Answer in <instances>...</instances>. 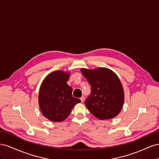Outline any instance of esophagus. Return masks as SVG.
Listing matches in <instances>:
<instances>
[{
  "label": "esophagus",
  "instance_id": "34e87169",
  "mask_svg": "<svg viewBox=\"0 0 159 159\" xmlns=\"http://www.w3.org/2000/svg\"><path fill=\"white\" fill-rule=\"evenodd\" d=\"M80 100H81V102H84V100H85V97H84V96H82V97L80 98Z\"/></svg>",
  "mask_w": 159,
  "mask_h": 159
}]
</instances>
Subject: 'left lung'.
<instances>
[{
	"label": "left lung",
	"mask_w": 159,
	"mask_h": 159,
	"mask_svg": "<svg viewBox=\"0 0 159 159\" xmlns=\"http://www.w3.org/2000/svg\"><path fill=\"white\" fill-rule=\"evenodd\" d=\"M81 71L91 85V94L85 102L88 110L101 120L116 117L124 103V91L118 76L106 68H81Z\"/></svg>",
	"instance_id": "obj_1"
}]
</instances>
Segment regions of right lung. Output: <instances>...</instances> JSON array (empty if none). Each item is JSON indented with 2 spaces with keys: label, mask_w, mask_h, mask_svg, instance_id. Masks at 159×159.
Instances as JSON below:
<instances>
[{
  "label": "right lung",
  "mask_w": 159,
  "mask_h": 159,
  "mask_svg": "<svg viewBox=\"0 0 159 159\" xmlns=\"http://www.w3.org/2000/svg\"><path fill=\"white\" fill-rule=\"evenodd\" d=\"M69 78L68 72L55 71L48 75L41 84L38 97L40 109L51 121H64L75 104L81 102L72 95V88L67 84Z\"/></svg>",
  "instance_id": "1"
}]
</instances>
